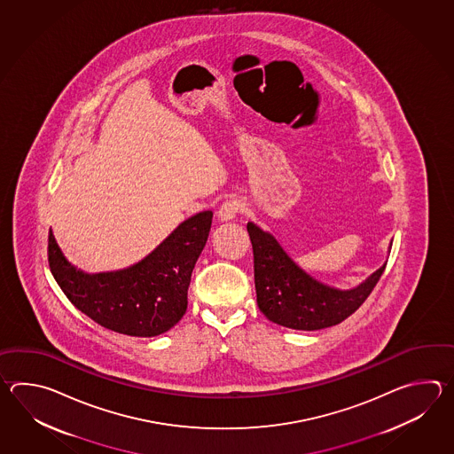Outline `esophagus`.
I'll return each mask as SVG.
<instances>
[{
  "mask_svg": "<svg viewBox=\"0 0 454 454\" xmlns=\"http://www.w3.org/2000/svg\"><path fill=\"white\" fill-rule=\"evenodd\" d=\"M241 209H243V204L239 200H227L225 203L219 207V221H223V223H227V221H231V219H235L237 217V214L240 213Z\"/></svg>",
  "mask_w": 454,
  "mask_h": 454,
  "instance_id": "obj_1",
  "label": "esophagus"
}]
</instances>
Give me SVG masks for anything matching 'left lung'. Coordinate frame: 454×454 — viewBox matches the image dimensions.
<instances>
[{
    "label": "left lung",
    "mask_w": 454,
    "mask_h": 454,
    "mask_svg": "<svg viewBox=\"0 0 454 454\" xmlns=\"http://www.w3.org/2000/svg\"><path fill=\"white\" fill-rule=\"evenodd\" d=\"M247 231L258 307L266 318L286 328L317 331L339 325L367 300L386 268L385 262L354 289H338L300 268L270 231L254 223H248Z\"/></svg>",
    "instance_id": "obj_1"
}]
</instances>
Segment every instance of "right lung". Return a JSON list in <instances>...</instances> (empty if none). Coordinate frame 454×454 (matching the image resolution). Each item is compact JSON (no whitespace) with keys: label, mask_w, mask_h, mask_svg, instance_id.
<instances>
[{"label":"right lung","mask_w":454,"mask_h":454,"mask_svg":"<svg viewBox=\"0 0 454 454\" xmlns=\"http://www.w3.org/2000/svg\"><path fill=\"white\" fill-rule=\"evenodd\" d=\"M213 223V211L180 223L145 260L129 268L84 272L71 264L50 229V270L69 301L100 326L135 338L174 328L188 307V287Z\"/></svg>","instance_id":"add662e5"}]
</instances>
